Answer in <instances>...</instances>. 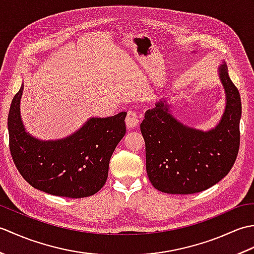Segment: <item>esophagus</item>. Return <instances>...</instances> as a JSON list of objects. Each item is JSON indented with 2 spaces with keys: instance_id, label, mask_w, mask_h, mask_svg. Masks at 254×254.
<instances>
[{
  "instance_id": "obj_1",
  "label": "esophagus",
  "mask_w": 254,
  "mask_h": 254,
  "mask_svg": "<svg viewBox=\"0 0 254 254\" xmlns=\"http://www.w3.org/2000/svg\"><path fill=\"white\" fill-rule=\"evenodd\" d=\"M138 122H139V117L137 115V112L134 110H128L127 118H126L127 127L130 128H134L137 126Z\"/></svg>"
}]
</instances>
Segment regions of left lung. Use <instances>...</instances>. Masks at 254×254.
I'll list each match as a JSON object with an SVG mask.
<instances>
[{
  "label": "left lung",
  "instance_id": "8db88e82",
  "mask_svg": "<svg viewBox=\"0 0 254 254\" xmlns=\"http://www.w3.org/2000/svg\"><path fill=\"white\" fill-rule=\"evenodd\" d=\"M226 107L216 127L196 130L171 116L167 101L145 112L141 132L145 141L146 170L155 189L169 194H193L216 185L228 175L239 152L241 99L228 75L219 67Z\"/></svg>",
  "mask_w": 254,
  "mask_h": 254
}]
</instances>
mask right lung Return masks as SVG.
Returning <instances> with one entry per match:
<instances>
[{
  "instance_id": "obj_1",
  "label": "right lung",
  "mask_w": 254,
  "mask_h": 254,
  "mask_svg": "<svg viewBox=\"0 0 254 254\" xmlns=\"http://www.w3.org/2000/svg\"><path fill=\"white\" fill-rule=\"evenodd\" d=\"M24 85L10 104L7 127L9 150L16 168L31 187L57 196H90L105 186L109 161L126 134L127 112L90 118L72 135L40 141L27 133L19 102Z\"/></svg>"
}]
</instances>
